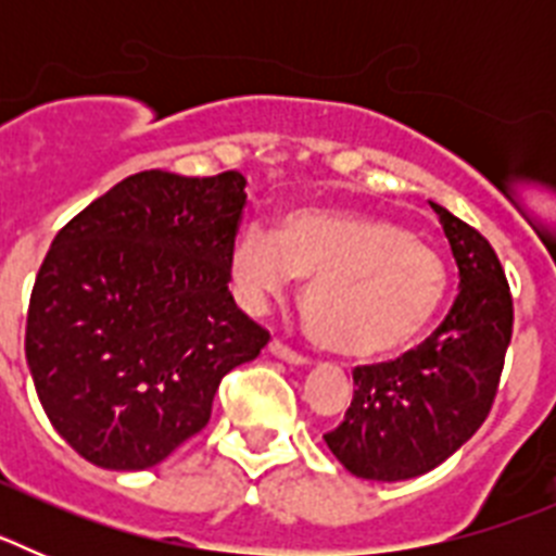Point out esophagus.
Returning a JSON list of instances; mask_svg holds the SVG:
<instances>
[{
  "instance_id": "esophagus-1",
  "label": "esophagus",
  "mask_w": 556,
  "mask_h": 556,
  "mask_svg": "<svg viewBox=\"0 0 556 556\" xmlns=\"http://www.w3.org/2000/svg\"><path fill=\"white\" fill-rule=\"evenodd\" d=\"M269 353L278 358H283L287 365H308V358L303 356V353L292 351V348H289L287 342H281V339H273V342H269Z\"/></svg>"
}]
</instances>
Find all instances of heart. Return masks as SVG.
Wrapping results in <instances>:
<instances>
[{
	"mask_svg": "<svg viewBox=\"0 0 556 556\" xmlns=\"http://www.w3.org/2000/svg\"><path fill=\"white\" fill-rule=\"evenodd\" d=\"M244 308L262 312L294 278L306 283L303 317L323 348L351 358L404 351L440 308L445 269L409 228L378 214L301 208L275 236L248 225L230 250Z\"/></svg>",
	"mask_w": 556,
	"mask_h": 556,
	"instance_id": "1",
	"label": "heart"
}]
</instances>
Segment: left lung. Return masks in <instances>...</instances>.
<instances>
[{"label": "left lung", "mask_w": 556, "mask_h": 556, "mask_svg": "<svg viewBox=\"0 0 556 556\" xmlns=\"http://www.w3.org/2000/svg\"><path fill=\"white\" fill-rule=\"evenodd\" d=\"M451 244L459 292L424 345L353 370L345 420L323 434L353 476L404 481L443 465L493 409L513 339V294L490 242L431 203Z\"/></svg>", "instance_id": "8db88e82"}]
</instances>
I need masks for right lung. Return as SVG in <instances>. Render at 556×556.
I'll return each mask as SVG.
<instances>
[{"label":"right lung","mask_w":556,"mask_h":556,"mask_svg":"<svg viewBox=\"0 0 556 556\" xmlns=\"http://www.w3.org/2000/svg\"><path fill=\"white\" fill-rule=\"evenodd\" d=\"M244 184L147 169L58 230L24 353L49 424L91 465L164 462L205 429L225 372L269 342L228 292Z\"/></svg>","instance_id":"add662e5"}]
</instances>
